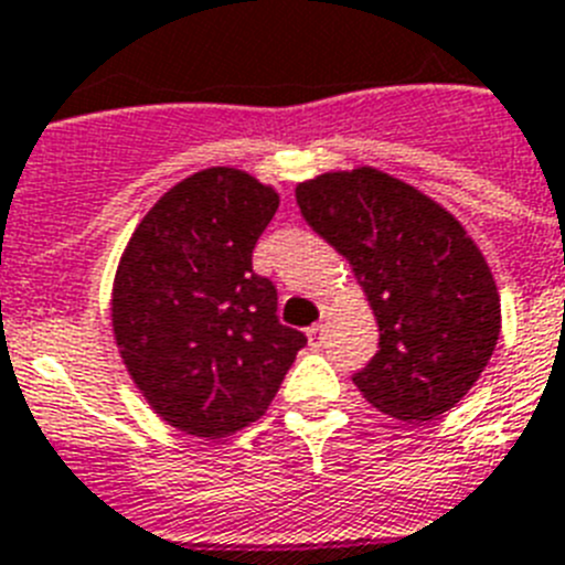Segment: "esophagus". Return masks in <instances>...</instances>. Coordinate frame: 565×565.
I'll use <instances>...</instances> for the list:
<instances>
[{
    "label": "esophagus",
    "mask_w": 565,
    "mask_h": 565,
    "mask_svg": "<svg viewBox=\"0 0 565 565\" xmlns=\"http://www.w3.org/2000/svg\"><path fill=\"white\" fill-rule=\"evenodd\" d=\"M308 342L311 344H319L322 342V333H326V326H322V322H313L311 328H308Z\"/></svg>",
    "instance_id": "obj_1"
}]
</instances>
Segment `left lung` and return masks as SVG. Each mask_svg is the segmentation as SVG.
<instances>
[{
    "mask_svg": "<svg viewBox=\"0 0 565 565\" xmlns=\"http://www.w3.org/2000/svg\"><path fill=\"white\" fill-rule=\"evenodd\" d=\"M294 194L376 317L379 351L353 376L359 393L398 422L456 407L501 337V297L476 239L441 203L373 167L322 172Z\"/></svg>",
    "mask_w": 565,
    "mask_h": 565,
    "instance_id": "left-lung-1",
    "label": "left lung"
}]
</instances>
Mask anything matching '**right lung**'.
Instances as JSON below:
<instances>
[{
  "mask_svg": "<svg viewBox=\"0 0 565 565\" xmlns=\"http://www.w3.org/2000/svg\"><path fill=\"white\" fill-rule=\"evenodd\" d=\"M277 189L234 167L189 174L135 226L113 279V337L158 416L226 438L266 416L306 344L279 326L277 288L252 268Z\"/></svg>",
  "mask_w": 565,
  "mask_h": 565,
  "instance_id": "right-lung-1",
  "label": "right lung"
}]
</instances>
